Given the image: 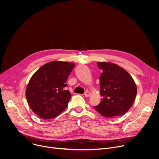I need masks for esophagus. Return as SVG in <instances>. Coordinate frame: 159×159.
Listing matches in <instances>:
<instances>
[{"instance_id":"esophagus-1","label":"esophagus","mask_w":159,"mask_h":159,"mask_svg":"<svg viewBox=\"0 0 159 159\" xmlns=\"http://www.w3.org/2000/svg\"><path fill=\"white\" fill-rule=\"evenodd\" d=\"M85 96L86 97H90V93L89 92H86L85 93Z\"/></svg>"}]
</instances>
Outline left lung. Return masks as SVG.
<instances>
[{
    "instance_id": "obj_1",
    "label": "left lung",
    "mask_w": 159,
    "mask_h": 159,
    "mask_svg": "<svg viewBox=\"0 0 159 159\" xmlns=\"http://www.w3.org/2000/svg\"><path fill=\"white\" fill-rule=\"evenodd\" d=\"M97 65L103 70L100 78L102 99L95 109L107 118L125 115L133 105L137 94L134 79L116 64L98 62Z\"/></svg>"
}]
</instances>
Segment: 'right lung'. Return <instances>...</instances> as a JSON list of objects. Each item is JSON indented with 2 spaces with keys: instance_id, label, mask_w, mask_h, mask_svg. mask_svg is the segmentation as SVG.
I'll use <instances>...</instances> for the list:
<instances>
[{
  "instance_id": "obj_1",
  "label": "right lung",
  "mask_w": 159,
  "mask_h": 159,
  "mask_svg": "<svg viewBox=\"0 0 159 159\" xmlns=\"http://www.w3.org/2000/svg\"><path fill=\"white\" fill-rule=\"evenodd\" d=\"M75 64L54 61L42 66L32 75L25 95L31 110L48 120L59 115L67 107L71 94L65 90L67 79Z\"/></svg>"
}]
</instances>
